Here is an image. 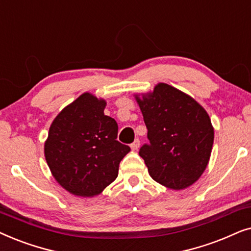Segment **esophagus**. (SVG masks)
<instances>
[{"label":"esophagus","mask_w":251,"mask_h":251,"mask_svg":"<svg viewBox=\"0 0 251 251\" xmlns=\"http://www.w3.org/2000/svg\"><path fill=\"white\" fill-rule=\"evenodd\" d=\"M139 147H140V140L135 139L134 142H133L131 145V148H132V150H138Z\"/></svg>","instance_id":"1"}]
</instances>
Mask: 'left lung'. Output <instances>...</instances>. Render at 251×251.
Segmentation results:
<instances>
[{
	"label": "left lung",
	"instance_id": "left-lung-1",
	"mask_svg": "<svg viewBox=\"0 0 251 251\" xmlns=\"http://www.w3.org/2000/svg\"><path fill=\"white\" fill-rule=\"evenodd\" d=\"M148 129V145L139 155L151 178L170 189L192 186L208 166L213 145V126L205 109L168 83L152 92L135 94Z\"/></svg>",
	"mask_w": 251,
	"mask_h": 251
}]
</instances>
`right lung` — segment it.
Here are the masks:
<instances>
[{"instance_id": "right-lung-1", "label": "right lung", "mask_w": 251, "mask_h": 251, "mask_svg": "<svg viewBox=\"0 0 251 251\" xmlns=\"http://www.w3.org/2000/svg\"><path fill=\"white\" fill-rule=\"evenodd\" d=\"M106 102L83 93L50 125L45 157L56 181L81 198L99 195L118 176L129 147L117 141L118 125L104 115Z\"/></svg>"}]
</instances>
